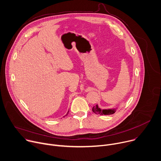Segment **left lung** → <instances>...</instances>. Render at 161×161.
<instances>
[{"label": "left lung", "mask_w": 161, "mask_h": 161, "mask_svg": "<svg viewBox=\"0 0 161 161\" xmlns=\"http://www.w3.org/2000/svg\"><path fill=\"white\" fill-rule=\"evenodd\" d=\"M118 108L119 107L109 108V109H101L99 107L98 104H97L96 106L93 107L92 111L95 113L99 114H113L114 113H115L118 109Z\"/></svg>", "instance_id": "8db88e82"}]
</instances>
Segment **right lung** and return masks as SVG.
Here are the masks:
<instances>
[{"label":"right lung","mask_w":161,"mask_h":161,"mask_svg":"<svg viewBox=\"0 0 161 161\" xmlns=\"http://www.w3.org/2000/svg\"><path fill=\"white\" fill-rule=\"evenodd\" d=\"M68 113H69V111H68V112H67V114H65V116H66V115H67V114H68Z\"/></svg>","instance_id":"right-lung-1"}]
</instances>
